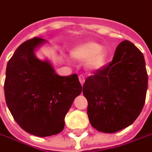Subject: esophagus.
Listing matches in <instances>:
<instances>
[{
    "mask_svg": "<svg viewBox=\"0 0 152 152\" xmlns=\"http://www.w3.org/2000/svg\"><path fill=\"white\" fill-rule=\"evenodd\" d=\"M79 81H80L81 84L83 85V83H84L85 82V77L83 75H80V76H79Z\"/></svg>",
    "mask_w": 152,
    "mask_h": 152,
    "instance_id": "1",
    "label": "esophagus"
}]
</instances>
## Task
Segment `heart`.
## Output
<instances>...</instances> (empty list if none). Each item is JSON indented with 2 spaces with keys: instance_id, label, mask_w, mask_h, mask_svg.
Here are the masks:
<instances>
[{
  "instance_id": "b5f03b06",
  "label": "heart",
  "mask_w": 152,
  "mask_h": 152,
  "mask_svg": "<svg viewBox=\"0 0 152 152\" xmlns=\"http://www.w3.org/2000/svg\"><path fill=\"white\" fill-rule=\"evenodd\" d=\"M72 57L79 61H88V67L98 69L103 66L107 58V51L96 42H87L76 46L72 50Z\"/></svg>"
}]
</instances>
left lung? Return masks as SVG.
I'll return each instance as SVG.
<instances>
[{
    "mask_svg": "<svg viewBox=\"0 0 152 152\" xmlns=\"http://www.w3.org/2000/svg\"><path fill=\"white\" fill-rule=\"evenodd\" d=\"M147 87L144 55L132 42L122 41L113 61L88 76L83 84L91 126L107 133L129 126L143 109Z\"/></svg>",
    "mask_w": 152,
    "mask_h": 152,
    "instance_id": "1",
    "label": "left lung"
}]
</instances>
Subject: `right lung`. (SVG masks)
Masks as SVG:
<instances>
[{
    "label": "right lung",
    "mask_w": 152,
    "mask_h": 152,
    "mask_svg": "<svg viewBox=\"0 0 152 152\" xmlns=\"http://www.w3.org/2000/svg\"><path fill=\"white\" fill-rule=\"evenodd\" d=\"M46 40L35 37L21 44L7 63L4 92L14 121L28 133L48 137L61 132L73 101L82 93L76 74H56L48 60L35 50Z\"/></svg>",
    "instance_id": "1"
}]
</instances>
